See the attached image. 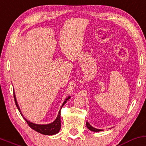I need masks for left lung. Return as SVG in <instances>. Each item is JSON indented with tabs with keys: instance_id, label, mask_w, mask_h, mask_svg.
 <instances>
[{
	"instance_id": "1",
	"label": "left lung",
	"mask_w": 146,
	"mask_h": 146,
	"mask_svg": "<svg viewBox=\"0 0 146 146\" xmlns=\"http://www.w3.org/2000/svg\"><path fill=\"white\" fill-rule=\"evenodd\" d=\"M86 126H87V127L88 128V129L91 130L92 131H102V129H96V128H94L93 127H92L91 125H90L88 122H86Z\"/></svg>"
}]
</instances>
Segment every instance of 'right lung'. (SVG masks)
Instances as JSON below:
<instances>
[{
  "label": "right lung",
  "instance_id": "obj_1",
  "mask_svg": "<svg viewBox=\"0 0 146 146\" xmlns=\"http://www.w3.org/2000/svg\"><path fill=\"white\" fill-rule=\"evenodd\" d=\"M14 98H15V104H16V106L18 109V110L19 111V112L21 113V111H20L19 107V105L17 104V102L16 100V98H15V95L14 93ZM68 98H67L66 100H65V102H63L62 104V106L61 108L63 106V105L66 103L67 100H68ZM61 110V109H60ZM60 110L59 111L58 113V115L57 117H56V120L54 122H53L52 123H50L48 124V125H37V124H35V123H31V122L29 121V120H26L24 117L23 116V115L21 114L23 118L25 119V120L26 121L28 125H29V127L31 128H32L33 129H34L35 131H37L39 133H41L42 134H45V135H53V134H56L60 131V127H61V122H60Z\"/></svg>",
  "mask_w": 146,
  "mask_h": 146
}]
</instances>
